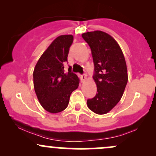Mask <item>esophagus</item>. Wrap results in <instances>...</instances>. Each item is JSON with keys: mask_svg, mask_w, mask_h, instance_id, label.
I'll return each mask as SVG.
<instances>
[{"mask_svg": "<svg viewBox=\"0 0 156 156\" xmlns=\"http://www.w3.org/2000/svg\"><path fill=\"white\" fill-rule=\"evenodd\" d=\"M86 77H87V76H86V74H85V73H84V74L80 75V80H81L82 83H83V82H84L85 80H86Z\"/></svg>", "mask_w": 156, "mask_h": 156, "instance_id": "1", "label": "esophagus"}]
</instances>
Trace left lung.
Masks as SVG:
<instances>
[{
    "label": "left lung",
    "mask_w": 156,
    "mask_h": 156,
    "mask_svg": "<svg viewBox=\"0 0 156 156\" xmlns=\"http://www.w3.org/2000/svg\"><path fill=\"white\" fill-rule=\"evenodd\" d=\"M91 50L97 85L94 98L87 100L88 107L98 115L111 111L123 96L128 82L126 64L117 41L100 30L82 35Z\"/></svg>",
    "instance_id": "obj_1"
}]
</instances>
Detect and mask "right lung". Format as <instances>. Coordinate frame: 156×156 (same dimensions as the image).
<instances>
[{
	"instance_id": "1",
	"label": "right lung",
	"mask_w": 156,
	"mask_h": 156,
	"mask_svg": "<svg viewBox=\"0 0 156 156\" xmlns=\"http://www.w3.org/2000/svg\"><path fill=\"white\" fill-rule=\"evenodd\" d=\"M71 35L58 36L41 55L33 71V84L38 101L46 111L58 113L68 106L70 96L79 86V78L68 64L73 43Z\"/></svg>"
}]
</instances>
